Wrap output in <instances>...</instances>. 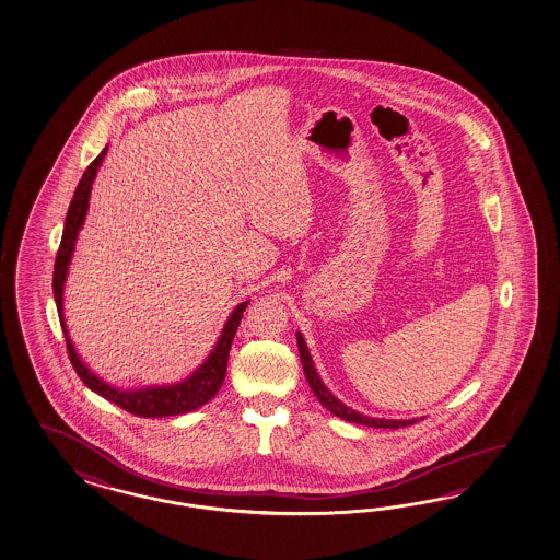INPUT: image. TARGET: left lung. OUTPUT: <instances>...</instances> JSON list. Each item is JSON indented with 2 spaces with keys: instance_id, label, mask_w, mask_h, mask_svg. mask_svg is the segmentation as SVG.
Listing matches in <instances>:
<instances>
[{
  "instance_id": "left-lung-1",
  "label": "left lung",
  "mask_w": 560,
  "mask_h": 560,
  "mask_svg": "<svg viewBox=\"0 0 560 560\" xmlns=\"http://www.w3.org/2000/svg\"><path fill=\"white\" fill-rule=\"evenodd\" d=\"M295 336H298V348H300L303 374H305V378L310 382V388L314 390L317 400L322 402V407H326L331 415L340 417V419L348 421V423L366 424V427H376V429H398V427H409V424L423 421L424 417H421V419H376V417L358 412V410L352 409V407L343 405L340 398L334 396V393L324 384L319 372L315 370L314 358L310 354V348H307V343L303 340L301 331H298Z\"/></svg>"
}]
</instances>
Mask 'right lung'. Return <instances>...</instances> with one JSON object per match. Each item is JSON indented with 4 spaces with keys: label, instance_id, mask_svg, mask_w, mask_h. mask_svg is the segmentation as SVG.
Wrapping results in <instances>:
<instances>
[{
    "label": "right lung",
    "instance_id": "add662e5",
    "mask_svg": "<svg viewBox=\"0 0 560 560\" xmlns=\"http://www.w3.org/2000/svg\"><path fill=\"white\" fill-rule=\"evenodd\" d=\"M107 150L101 151L96 155L95 162L89 165L82 174L81 182L74 190V196L70 200L69 212L65 220V231H62V241L56 255L55 277H52V291H55L56 310L60 317V326L67 338V348H69L70 362L81 376V381L103 398H107L113 405L121 407L127 412H133L137 417L145 419H158V417H174V415H184L190 410L200 409L208 400H212L219 393L224 376H226V364H229V352L231 343L234 340V334L238 329V324L243 319L248 300L238 303L231 315L226 317L219 340L210 354L206 355L205 362L198 369L190 372L184 381L174 382V384H148V386H137V388H119L115 384L101 378L91 366L82 360L81 354L77 352L72 338L69 336V326L65 319V283L69 277L70 262L77 248V238L81 232L86 212H89V200H91V190L93 182L96 178V172L103 164Z\"/></svg>",
    "mask_w": 560,
    "mask_h": 560
}]
</instances>
